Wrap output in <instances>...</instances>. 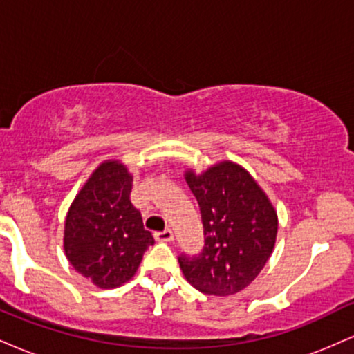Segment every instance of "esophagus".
Returning a JSON list of instances; mask_svg holds the SVG:
<instances>
[{
	"label": "esophagus",
	"mask_w": 354,
	"mask_h": 354,
	"mask_svg": "<svg viewBox=\"0 0 354 354\" xmlns=\"http://www.w3.org/2000/svg\"><path fill=\"white\" fill-rule=\"evenodd\" d=\"M154 239H156V241H161V243L173 241V231L171 230L158 231V233H154Z\"/></svg>",
	"instance_id": "obj_1"
}]
</instances>
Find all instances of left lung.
<instances>
[{"label": "left lung", "mask_w": 354, "mask_h": 354, "mask_svg": "<svg viewBox=\"0 0 354 354\" xmlns=\"http://www.w3.org/2000/svg\"><path fill=\"white\" fill-rule=\"evenodd\" d=\"M205 228L200 256L178 258L186 281L214 296L239 293L270 259L278 234V214L265 189L248 169L225 160L205 171L186 169Z\"/></svg>", "instance_id": "obj_1"}]
</instances>
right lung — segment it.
Wrapping results in <instances>:
<instances>
[{"label":"right lung","instance_id":"right-lung-1","mask_svg":"<svg viewBox=\"0 0 354 354\" xmlns=\"http://www.w3.org/2000/svg\"><path fill=\"white\" fill-rule=\"evenodd\" d=\"M131 189L133 174L126 165L103 161L78 191L64 219L68 261L103 290L128 283L154 243L129 200Z\"/></svg>","mask_w":354,"mask_h":354}]
</instances>
